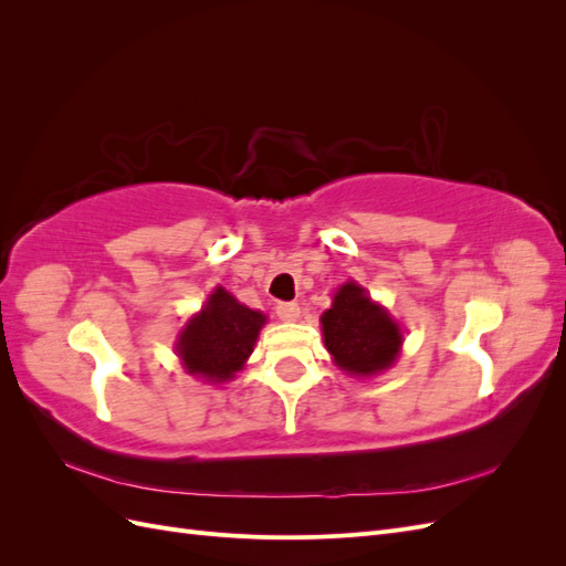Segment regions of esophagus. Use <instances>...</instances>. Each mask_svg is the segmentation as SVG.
Here are the masks:
<instances>
[{"instance_id": "esophagus-1", "label": "esophagus", "mask_w": 566, "mask_h": 566, "mask_svg": "<svg viewBox=\"0 0 566 566\" xmlns=\"http://www.w3.org/2000/svg\"><path fill=\"white\" fill-rule=\"evenodd\" d=\"M276 314L281 321L293 323L300 318V304L297 302H279L276 304Z\"/></svg>"}]
</instances>
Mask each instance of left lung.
<instances>
[{"mask_svg":"<svg viewBox=\"0 0 566 566\" xmlns=\"http://www.w3.org/2000/svg\"><path fill=\"white\" fill-rule=\"evenodd\" d=\"M323 342L333 361L356 378L389 368L401 352V328L385 306L373 302L366 287L349 281L333 297L321 316Z\"/></svg>","mask_w":566,"mask_h":566,"instance_id":"8db88e82","label":"left lung"}]
</instances>
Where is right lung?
Returning <instances> with one entry per match:
<instances>
[{
	"label": "right lung",
	"mask_w": 566,
	"mask_h": 566,
	"mask_svg": "<svg viewBox=\"0 0 566 566\" xmlns=\"http://www.w3.org/2000/svg\"><path fill=\"white\" fill-rule=\"evenodd\" d=\"M266 316L238 302L224 287L205 302L202 312L184 325L177 354L188 375L205 382H227L241 370L254 349Z\"/></svg>",
	"instance_id": "right-lung-1"
}]
</instances>
